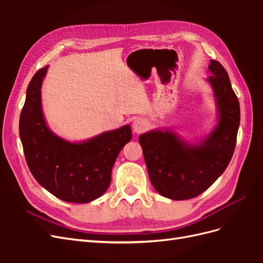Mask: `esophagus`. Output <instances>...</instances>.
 <instances>
[{
	"label": "esophagus",
	"instance_id": "1",
	"mask_svg": "<svg viewBox=\"0 0 263 263\" xmlns=\"http://www.w3.org/2000/svg\"><path fill=\"white\" fill-rule=\"evenodd\" d=\"M147 127H148V124L144 118L135 119L134 123H133V129L136 134L144 133L147 129Z\"/></svg>",
	"mask_w": 263,
	"mask_h": 263
}]
</instances>
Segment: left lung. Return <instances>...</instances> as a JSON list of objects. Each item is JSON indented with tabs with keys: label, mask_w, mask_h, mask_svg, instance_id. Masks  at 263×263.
Returning <instances> with one entry per match:
<instances>
[{
	"label": "left lung",
	"mask_w": 263,
	"mask_h": 263,
	"mask_svg": "<svg viewBox=\"0 0 263 263\" xmlns=\"http://www.w3.org/2000/svg\"><path fill=\"white\" fill-rule=\"evenodd\" d=\"M216 124L196 142L171 128H156L139 136L151 184L170 200L193 198L208 190L227 168L234 155L240 124L239 102L227 71L216 60L209 66Z\"/></svg>",
	"instance_id": "left-lung-1"
}]
</instances>
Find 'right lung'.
<instances>
[{
    "mask_svg": "<svg viewBox=\"0 0 263 263\" xmlns=\"http://www.w3.org/2000/svg\"><path fill=\"white\" fill-rule=\"evenodd\" d=\"M49 66L37 71L26 91L20 117V137L36 181L69 203H89L110 184L118 154L133 135L129 125L81 141H70L50 128L42 105V85Z\"/></svg>",
    "mask_w": 263,
    "mask_h": 263,
    "instance_id": "right-lung-1",
    "label": "right lung"
}]
</instances>
